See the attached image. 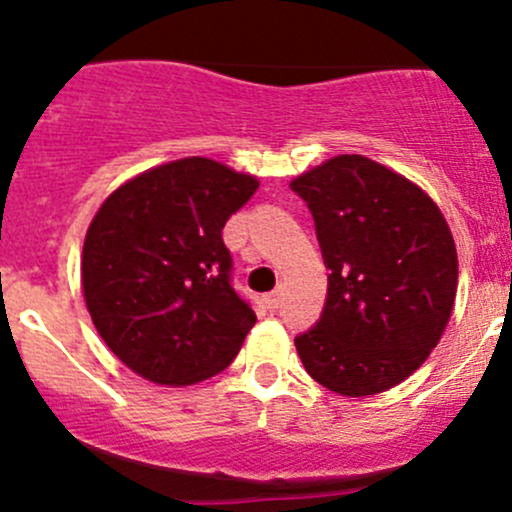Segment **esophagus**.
Masks as SVG:
<instances>
[{"mask_svg": "<svg viewBox=\"0 0 512 512\" xmlns=\"http://www.w3.org/2000/svg\"><path fill=\"white\" fill-rule=\"evenodd\" d=\"M262 302H265L267 309H277V304H280V292H270L262 297Z\"/></svg>", "mask_w": 512, "mask_h": 512, "instance_id": "1", "label": "esophagus"}]
</instances>
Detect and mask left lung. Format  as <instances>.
Instances as JSON below:
<instances>
[{
	"label": "left lung",
	"mask_w": 512,
	"mask_h": 512,
	"mask_svg": "<svg viewBox=\"0 0 512 512\" xmlns=\"http://www.w3.org/2000/svg\"><path fill=\"white\" fill-rule=\"evenodd\" d=\"M289 188L309 205L329 272L317 327L294 339L317 384L349 399L394 389L428 359L451 319L458 252L416 183L344 153Z\"/></svg>",
	"instance_id": "1"
}]
</instances>
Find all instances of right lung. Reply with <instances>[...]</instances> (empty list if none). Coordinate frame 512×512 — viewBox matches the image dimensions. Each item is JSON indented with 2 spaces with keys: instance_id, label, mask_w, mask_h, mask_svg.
<instances>
[{
  "instance_id": "1",
  "label": "right lung",
  "mask_w": 512,
  "mask_h": 512,
  "mask_svg": "<svg viewBox=\"0 0 512 512\" xmlns=\"http://www.w3.org/2000/svg\"><path fill=\"white\" fill-rule=\"evenodd\" d=\"M257 185L190 156L143 170L96 210L81 252L86 309L133 374L190 386L240 352L257 317L230 287L223 227Z\"/></svg>"
}]
</instances>
